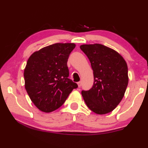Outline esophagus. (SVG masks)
<instances>
[{"label": "esophagus", "mask_w": 148, "mask_h": 148, "mask_svg": "<svg viewBox=\"0 0 148 148\" xmlns=\"http://www.w3.org/2000/svg\"><path fill=\"white\" fill-rule=\"evenodd\" d=\"M77 84H78V86H79V88H80V87H81V85H82V82H81V81L78 82Z\"/></svg>", "instance_id": "1"}]
</instances>
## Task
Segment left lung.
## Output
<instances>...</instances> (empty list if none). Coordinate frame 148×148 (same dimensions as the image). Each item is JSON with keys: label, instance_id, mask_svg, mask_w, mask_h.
Returning a JSON list of instances; mask_svg holds the SVG:
<instances>
[{"label": "left lung", "instance_id": "left-lung-1", "mask_svg": "<svg viewBox=\"0 0 148 148\" xmlns=\"http://www.w3.org/2000/svg\"><path fill=\"white\" fill-rule=\"evenodd\" d=\"M80 48L90 60L94 74L92 88L82 90L83 99L96 114L109 113L121 101L125 92L127 63L118 52L101 44L82 45Z\"/></svg>", "mask_w": 148, "mask_h": 148}]
</instances>
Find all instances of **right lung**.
<instances>
[{"label": "right lung", "mask_w": 148, "mask_h": 148, "mask_svg": "<svg viewBox=\"0 0 148 148\" xmlns=\"http://www.w3.org/2000/svg\"><path fill=\"white\" fill-rule=\"evenodd\" d=\"M74 43H55L33 53L24 70L25 87L40 111L59 108L78 85L69 79L67 63Z\"/></svg>", "instance_id": "obj_1"}]
</instances>
